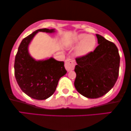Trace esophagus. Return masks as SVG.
<instances>
[{
  "label": "esophagus",
  "mask_w": 131,
  "mask_h": 131,
  "mask_svg": "<svg viewBox=\"0 0 131 131\" xmlns=\"http://www.w3.org/2000/svg\"><path fill=\"white\" fill-rule=\"evenodd\" d=\"M74 60L71 57H68L64 62V67L68 71L73 70L74 68Z\"/></svg>",
  "instance_id": "1"
}]
</instances>
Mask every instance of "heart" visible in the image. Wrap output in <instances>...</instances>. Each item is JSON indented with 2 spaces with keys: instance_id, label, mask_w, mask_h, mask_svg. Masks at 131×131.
<instances>
[{
  "instance_id": "heart-1",
  "label": "heart",
  "mask_w": 131,
  "mask_h": 131,
  "mask_svg": "<svg viewBox=\"0 0 131 131\" xmlns=\"http://www.w3.org/2000/svg\"><path fill=\"white\" fill-rule=\"evenodd\" d=\"M76 43H80L77 48V53L80 56L86 55L93 50L96 45V40L94 36L80 34L75 39Z\"/></svg>"
}]
</instances>
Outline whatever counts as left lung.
I'll list each match as a JSON object with an SVG mask.
<instances>
[{
  "mask_svg": "<svg viewBox=\"0 0 131 131\" xmlns=\"http://www.w3.org/2000/svg\"><path fill=\"white\" fill-rule=\"evenodd\" d=\"M98 46L94 51L75 59V89L89 99L102 97L111 89L119 74L120 57L113 42L96 34Z\"/></svg>",
  "mask_w": 131,
  "mask_h": 131,
  "instance_id": "1",
  "label": "left lung"
}]
</instances>
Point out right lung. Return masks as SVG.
Here are the masks:
<instances>
[{"instance_id":"1","label":"right lung","mask_w":131,"mask_h":131,"mask_svg":"<svg viewBox=\"0 0 131 131\" xmlns=\"http://www.w3.org/2000/svg\"><path fill=\"white\" fill-rule=\"evenodd\" d=\"M39 31L52 32L54 29H37L24 38L20 44L14 61V75L23 92L32 99L45 100L55 92L59 79L67 72L64 62L51 58L36 61L28 51L31 40Z\"/></svg>"}]
</instances>
